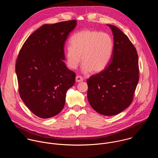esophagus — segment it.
Listing matches in <instances>:
<instances>
[{
  "instance_id": "esophagus-1",
  "label": "esophagus",
  "mask_w": 158,
  "mask_h": 158,
  "mask_svg": "<svg viewBox=\"0 0 158 158\" xmlns=\"http://www.w3.org/2000/svg\"><path fill=\"white\" fill-rule=\"evenodd\" d=\"M82 81H83V78L82 77H81L80 75H77L76 77V81L77 82H80Z\"/></svg>"
}]
</instances>
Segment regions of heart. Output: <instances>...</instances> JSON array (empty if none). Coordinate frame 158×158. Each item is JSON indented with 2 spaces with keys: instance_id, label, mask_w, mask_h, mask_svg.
<instances>
[{
  "instance_id": "1",
  "label": "heart",
  "mask_w": 158,
  "mask_h": 158,
  "mask_svg": "<svg viewBox=\"0 0 158 158\" xmlns=\"http://www.w3.org/2000/svg\"><path fill=\"white\" fill-rule=\"evenodd\" d=\"M70 43L66 47L65 56L68 67L72 69L77 68L81 58L83 72H100L111 60L114 41L106 32L81 30L72 36Z\"/></svg>"
}]
</instances>
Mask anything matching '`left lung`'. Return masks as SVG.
Returning a JSON list of instances; mask_svg holds the SVG:
<instances>
[{
    "label": "left lung",
    "mask_w": 158,
    "mask_h": 158,
    "mask_svg": "<svg viewBox=\"0 0 158 158\" xmlns=\"http://www.w3.org/2000/svg\"><path fill=\"white\" fill-rule=\"evenodd\" d=\"M113 32L114 50L109 64L87 80L88 99L97 113L111 116L131 103L139 81V60L135 47L118 28L108 25Z\"/></svg>",
    "instance_id": "8db88e82"
}]
</instances>
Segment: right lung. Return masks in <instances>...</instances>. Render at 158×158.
<instances>
[{
    "instance_id": "obj_1",
    "label": "right lung",
    "mask_w": 158,
    "mask_h": 158,
    "mask_svg": "<svg viewBox=\"0 0 158 158\" xmlns=\"http://www.w3.org/2000/svg\"><path fill=\"white\" fill-rule=\"evenodd\" d=\"M76 25V20L43 25L20 50L16 64L19 93L27 107L40 118L60 113L66 92L75 83V72L64 62V45Z\"/></svg>"
}]
</instances>
